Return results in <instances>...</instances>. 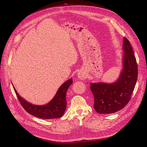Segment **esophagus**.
<instances>
[{"label": "esophagus", "instance_id": "1", "mask_svg": "<svg viewBox=\"0 0 147 147\" xmlns=\"http://www.w3.org/2000/svg\"><path fill=\"white\" fill-rule=\"evenodd\" d=\"M77 76H78V77L81 79V80H83V79H85L86 78V74L85 73L82 72V71H79L77 74Z\"/></svg>", "mask_w": 147, "mask_h": 147}]
</instances>
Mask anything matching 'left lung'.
I'll use <instances>...</instances> for the list:
<instances>
[{
  "label": "left lung",
  "mask_w": 147,
  "mask_h": 147,
  "mask_svg": "<svg viewBox=\"0 0 147 147\" xmlns=\"http://www.w3.org/2000/svg\"><path fill=\"white\" fill-rule=\"evenodd\" d=\"M123 69L113 84L91 83L94 98V107L100 114H110L124 108L129 103L135 88L138 75L137 63L129 40L124 38Z\"/></svg>",
  "instance_id": "8db88e82"
}]
</instances>
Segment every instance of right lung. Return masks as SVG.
Segmentation results:
<instances>
[{"label": "right lung", "instance_id": "obj_1", "mask_svg": "<svg viewBox=\"0 0 147 147\" xmlns=\"http://www.w3.org/2000/svg\"><path fill=\"white\" fill-rule=\"evenodd\" d=\"M73 83L72 78L64 82L59 88L55 97L45 105H34L20 96L13 87L17 98L23 108L30 115L45 119L59 118L63 115L66 108V92Z\"/></svg>", "mask_w": 147, "mask_h": 147}]
</instances>
